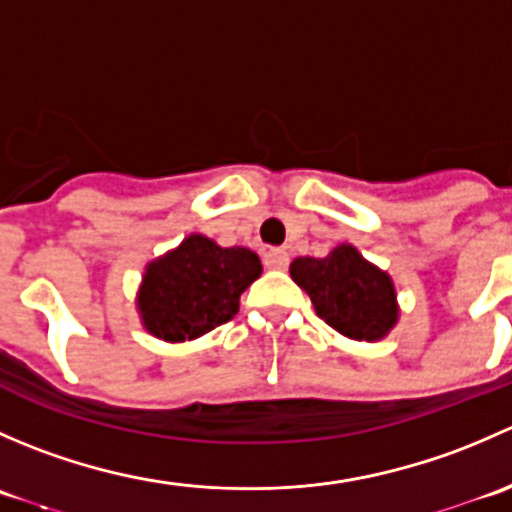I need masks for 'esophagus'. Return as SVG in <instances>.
<instances>
[{
	"instance_id": "esophagus-1",
	"label": "esophagus",
	"mask_w": 512,
	"mask_h": 512,
	"mask_svg": "<svg viewBox=\"0 0 512 512\" xmlns=\"http://www.w3.org/2000/svg\"><path fill=\"white\" fill-rule=\"evenodd\" d=\"M289 265V255L282 247H270V250L265 252V267H270V270H287Z\"/></svg>"
}]
</instances>
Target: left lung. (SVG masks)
<instances>
[{
  "instance_id": "1",
  "label": "left lung",
  "mask_w": 512,
  "mask_h": 512,
  "mask_svg": "<svg viewBox=\"0 0 512 512\" xmlns=\"http://www.w3.org/2000/svg\"><path fill=\"white\" fill-rule=\"evenodd\" d=\"M289 275L309 294L317 317L356 342H379L399 322V299L389 272L342 242L327 257H297Z\"/></svg>"
}]
</instances>
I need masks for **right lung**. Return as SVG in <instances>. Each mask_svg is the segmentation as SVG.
Segmentation results:
<instances>
[{
	"label": "right lung",
	"instance_id": "1",
	"mask_svg": "<svg viewBox=\"0 0 512 512\" xmlns=\"http://www.w3.org/2000/svg\"><path fill=\"white\" fill-rule=\"evenodd\" d=\"M262 275L247 247H220L193 232L178 247L146 265L136 294L143 329L163 342H185L230 322L240 294Z\"/></svg>",
	"mask_w": 512,
	"mask_h": 512
}]
</instances>
